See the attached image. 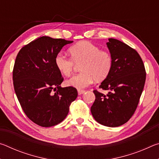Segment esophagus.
<instances>
[{
    "label": "esophagus",
    "instance_id": "esophagus-1",
    "mask_svg": "<svg viewBox=\"0 0 159 159\" xmlns=\"http://www.w3.org/2000/svg\"><path fill=\"white\" fill-rule=\"evenodd\" d=\"M84 93H85V90H78V94H79V95H82V94H83Z\"/></svg>",
    "mask_w": 159,
    "mask_h": 159
}]
</instances>
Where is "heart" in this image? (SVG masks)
Segmentation results:
<instances>
[{"mask_svg": "<svg viewBox=\"0 0 159 159\" xmlns=\"http://www.w3.org/2000/svg\"><path fill=\"white\" fill-rule=\"evenodd\" d=\"M71 57L58 53L55 57V66L64 76H69L76 64L80 65V74L66 80L68 86L82 89L93 82L102 81L109 76L113 66L111 53L100 50L89 41H81L69 48Z\"/></svg>", "mask_w": 159, "mask_h": 159, "instance_id": "b5f03b06", "label": "heart"}]
</instances>
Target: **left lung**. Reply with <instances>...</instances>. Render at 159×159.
Segmentation results:
<instances>
[{
  "label": "left lung",
  "mask_w": 159,
  "mask_h": 159,
  "mask_svg": "<svg viewBox=\"0 0 159 159\" xmlns=\"http://www.w3.org/2000/svg\"><path fill=\"white\" fill-rule=\"evenodd\" d=\"M113 59L112 69L99 88L109 90L107 95L94 90L95 100L90 111L97 122L118 127L134 114L143 90L146 71L137 51L114 39L107 43Z\"/></svg>",
  "instance_id": "8db88e82"
}]
</instances>
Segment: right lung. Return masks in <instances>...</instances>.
I'll return each mask as SVG.
<instances>
[{
  "mask_svg": "<svg viewBox=\"0 0 159 159\" xmlns=\"http://www.w3.org/2000/svg\"><path fill=\"white\" fill-rule=\"evenodd\" d=\"M71 43L42 36L25 45L16 57L12 72L16 95L26 116L42 127L62 121L78 96L75 88L61 87L64 79L55 64L56 55Z\"/></svg>",
  "mask_w": 159,
  "mask_h": 159,
  "instance_id": "1",
  "label": "right lung"
}]
</instances>
